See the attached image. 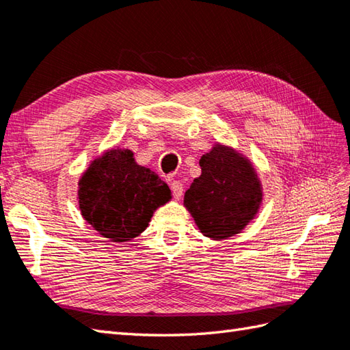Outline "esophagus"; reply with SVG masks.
I'll return each instance as SVG.
<instances>
[{
    "label": "esophagus",
    "instance_id": "obj_1",
    "mask_svg": "<svg viewBox=\"0 0 350 350\" xmlns=\"http://www.w3.org/2000/svg\"><path fill=\"white\" fill-rule=\"evenodd\" d=\"M170 188H171V192H173L174 198L179 200L182 197V194H183V185H182V182L173 179V180L170 182Z\"/></svg>",
    "mask_w": 350,
    "mask_h": 350
}]
</instances>
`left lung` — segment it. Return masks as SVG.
I'll return each mask as SVG.
<instances>
[{"label": "left lung", "mask_w": 350, "mask_h": 350, "mask_svg": "<svg viewBox=\"0 0 350 350\" xmlns=\"http://www.w3.org/2000/svg\"><path fill=\"white\" fill-rule=\"evenodd\" d=\"M202 176L185 192L183 204L206 237L228 239L254 219L262 183L252 163L228 146L217 144L200 159Z\"/></svg>", "instance_id": "8db88e82"}]
</instances>
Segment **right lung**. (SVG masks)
Returning a JSON list of instances; mask_svg holds the SVG:
<instances>
[{
  "label": "right lung",
  "mask_w": 350,
  "mask_h": 350,
  "mask_svg": "<svg viewBox=\"0 0 350 350\" xmlns=\"http://www.w3.org/2000/svg\"><path fill=\"white\" fill-rule=\"evenodd\" d=\"M83 218L111 242H128L147 228L153 212L171 200L168 185L135 162L128 148H111L79 179Z\"/></svg>",
  "instance_id": "right-lung-1"
}]
</instances>
